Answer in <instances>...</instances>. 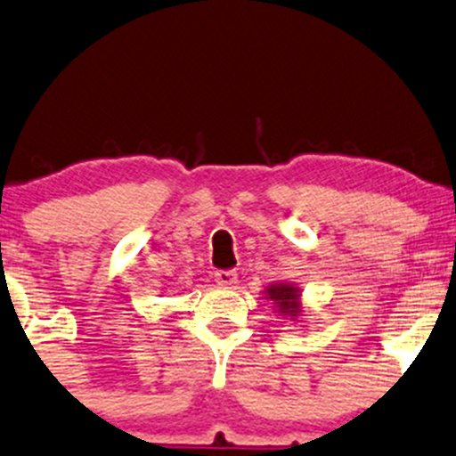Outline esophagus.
Masks as SVG:
<instances>
[{
  "instance_id": "1",
  "label": "esophagus",
  "mask_w": 456,
  "mask_h": 456,
  "mask_svg": "<svg viewBox=\"0 0 456 456\" xmlns=\"http://www.w3.org/2000/svg\"><path fill=\"white\" fill-rule=\"evenodd\" d=\"M216 281H217V285H222V288H232V285L237 283V273H234V271H217Z\"/></svg>"
}]
</instances>
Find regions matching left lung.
Wrapping results in <instances>:
<instances>
[{
  "label": "left lung",
  "instance_id": "1",
  "mask_svg": "<svg viewBox=\"0 0 456 456\" xmlns=\"http://www.w3.org/2000/svg\"><path fill=\"white\" fill-rule=\"evenodd\" d=\"M266 296L271 297L274 305L279 306V313L289 314V317H297L300 313V297H297V288L289 283H274L266 289Z\"/></svg>",
  "mask_w": 456,
  "mask_h": 456
}]
</instances>
